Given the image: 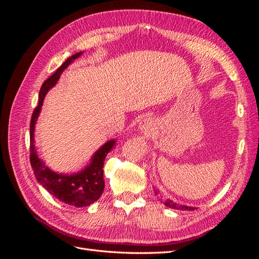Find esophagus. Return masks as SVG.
<instances>
[{
	"label": "esophagus",
	"instance_id": "esophagus-1",
	"mask_svg": "<svg viewBox=\"0 0 259 259\" xmlns=\"http://www.w3.org/2000/svg\"><path fill=\"white\" fill-rule=\"evenodd\" d=\"M139 131L146 137H151L155 134L156 125L153 119L151 117H145L139 123Z\"/></svg>",
	"mask_w": 259,
	"mask_h": 259
}]
</instances>
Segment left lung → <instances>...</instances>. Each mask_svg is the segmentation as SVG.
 I'll return each mask as SVG.
<instances>
[{
    "label": "left lung",
    "mask_w": 259,
    "mask_h": 259,
    "mask_svg": "<svg viewBox=\"0 0 259 259\" xmlns=\"http://www.w3.org/2000/svg\"><path fill=\"white\" fill-rule=\"evenodd\" d=\"M154 194L156 197H159L161 199V201L164 203V205L169 207V208H173V209H180V210H193L194 207L191 206H187V205H182V204H178L175 201L167 199V198H164L162 197V194L160 193V191L158 189H154Z\"/></svg>",
    "instance_id": "left-lung-1"
}]
</instances>
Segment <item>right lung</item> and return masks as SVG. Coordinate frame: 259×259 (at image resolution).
Here are the masks:
<instances>
[{
    "instance_id": "right-lung-1",
    "label": "right lung",
    "mask_w": 259,
    "mask_h": 259,
    "mask_svg": "<svg viewBox=\"0 0 259 259\" xmlns=\"http://www.w3.org/2000/svg\"><path fill=\"white\" fill-rule=\"evenodd\" d=\"M82 54L83 52H80L69 57L57 69V71L43 83L40 94H38V106L34 109L30 123V162L36 180L53 197L66 203L68 205H72L75 207L91 205L92 203L96 202L100 198L105 188L103 169L104 161L109 151L115 145V139L109 140V142L101 146L93 154L90 164H88L82 170L69 175L52 170L38 158L34 145V131L45 95L57 83L62 71L70 64H72L74 59L79 58Z\"/></svg>"
}]
</instances>
